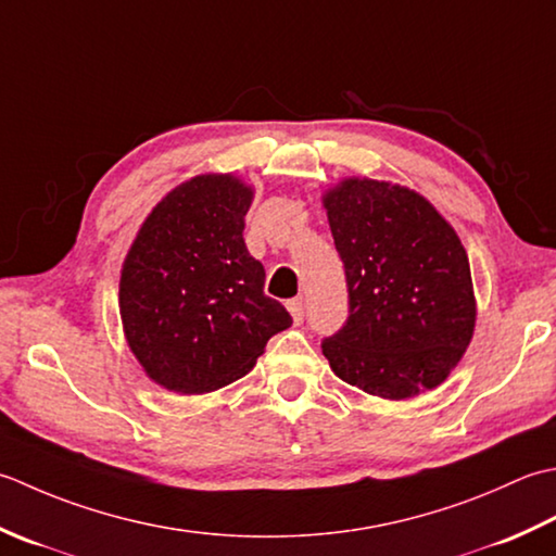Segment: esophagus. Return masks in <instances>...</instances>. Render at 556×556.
Listing matches in <instances>:
<instances>
[{
    "label": "esophagus",
    "instance_id": "obj_1",
    "mask_svg": "<svg viewBox=\"0 0 556 556\" xmlns=\"http://www.w3.org/2000/svg\"><path fill=\"white\" fill-rule=\"evenodd\" d=\"M288 312L292 314V321L294 324H302V319H304V302H302V298L288 300Z\"/></svg>",
    "mask_w": 556,
    "mask_h": 556
}]
</instances>
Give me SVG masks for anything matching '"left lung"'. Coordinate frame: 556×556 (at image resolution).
Here are the masks:
<instances>
[{
    "mask_svg": "<svg viewBox=\"0 0 556 556\" xmlns=\"http://www.w3.org/2000/svg\"><path fill=\"white\" fill-rule=\"evenodd\" d=\"M348 282V321L324 338L336 377L389 401L437 389L475 331L468 254L417 191L348 177L324 194Z\"/></svg>",
    "mask_w": 556,
    "mask_h": 556,
    "instance_id": "obj_1",
    "label": "left lung"
}]
</instances>
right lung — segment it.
<instances>
[{
    "label": "right lung",
    "mask_w": 556,
    "mask_h": 556,
    "mask_svg": "<svg viewBox=\"0 0 556 556\" xmlns=\"http://www.w3.org/2000/svg\"><path fill=\"white\" fill-rule=\"evenodd\" d=\"M254 191L235 175L175 187L143 220L119 278V314L134 357L175 393L228 387L292 324L264 294L266 270L247 252Z\"/></svg>",
    "instance_id": "add662e5"
}]
</instances>
